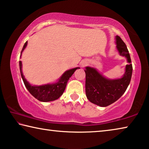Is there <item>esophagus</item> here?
<instances>
[{
  "label": "esophagus",
  "mask_w": 149,
  "mask_h": 149,
  "mask_svg": "<svg viewBox=\"0 0 149 149\" xmlns=\"http://www.w3.org/2000/svg\"><path fill=\"white\" fill-rule=\"evenodd\" d=\"M87 64H88V62L86 61H82L81 63V64H80V65H81L82 67H84V66H86Z\"/></svg>",
  "instance_id": "obj_1"
}]
</instances>
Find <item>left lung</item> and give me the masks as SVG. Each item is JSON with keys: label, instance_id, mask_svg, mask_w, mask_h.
Masks as SVG:
<instances>
[{"label": "left lung", "instance_id": "1", "mask_svg": "<svg viewBox=\"0 0 149 149\" xmlns=\"http://www.w3.org/2000/svg\"><path fill=\"white\" fill-rule=\"evenodd\" d=\"M116 38V47L119 54L125 56L128 62L123 77L109 80L104 77L94 68L86 67L84 70L87 98L92 103L101 107H106L118 100L127 88L132 76L133 67L127 46L119 36H117Z\"/></svg>", "mask_w": 149, "mask_h": 149}]
</instances>
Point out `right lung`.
I'll list each match as a JSON object with an SVG mask.
<instances>
[{
  "instance_id": "1",
  "label": "right lung",
  "mask_w": 149,
  "mask_h": 149,
  "mask_svg": "<svg viewBox=\"0 0 149 149\" xmlns=\"http://www.w3.org/2000/svg\"><path fill=\"white\" fill-rule=\"evenodd\" d=\"M28 41L24 43L22 50L21 52L20 57L24 49L26 48ZM19 70H20L21 77L22 78L24 83L25 84V86L28 91L30 92V93L32 95L33 97H35L36 99L41 102H50L54 101L55 100L58 99L64 92L66 86H67V82L69 80V78L72 76L73 73L75 70L78 69H80L79 67L74 68V69H70L67 71H66L64 74L62 75L61 79L57 82L54 84H48L45 85H41V86H32L29 82L27 81L26 79L24 78V76L22 70V61H19Z\"/></svg>"
}]
</instances>
